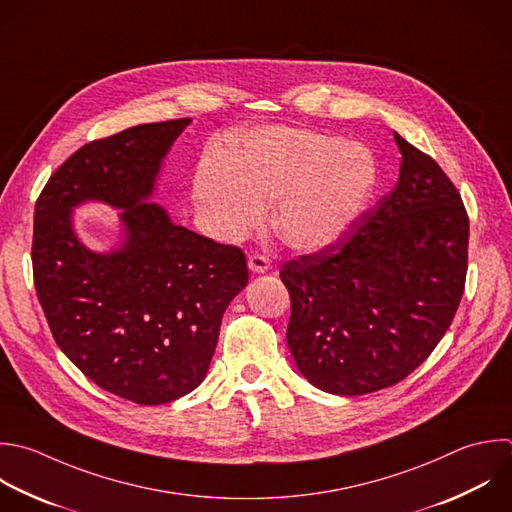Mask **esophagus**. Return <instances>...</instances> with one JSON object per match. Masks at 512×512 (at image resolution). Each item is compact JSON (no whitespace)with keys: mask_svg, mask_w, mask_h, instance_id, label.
<instances>
[{"mask_svg":"<svg viewBox=\"0 0 512 512\" xmlns=\"http://www.w3.org/2000/svg\"><path fill=\"white\" fill-rule=\"evenodd\" d=\"M248 266H250V270L256 272V274H264V272L270 270V258L264 256V254H260V252H254V254H250V258H248Z\"/></svg>","mask_w":512,"mask_h":512,"instance_id":"esophagus-1","label":"esophagus"}]
</instances>
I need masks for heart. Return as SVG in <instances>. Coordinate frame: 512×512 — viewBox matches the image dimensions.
I'll list each match as a JSON object with an SVG mask.
<instances>
[{"mask_svg": "<svg viewBox=\"0 0 512 512\" xmlns=\"http://www.w3.org/2000/svg\"><path fill=\"white\" fill-rule=\"evenodd\" d=\"M378 182L374 154L340 136L266 128L246 138L228 170L204 166L194 194L216 226L240 236L274 202L276 234L296 250H318L364 212Z\"/></svg>", "mask_w": 512, "mask_h": 512, "instance_id": "heart-1", "label": "heart"}]
</instances>
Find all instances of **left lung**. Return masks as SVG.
Wrapping results in <instances>:
<instances>
[{
	"label": "left lung",
	"mask_w": 512,
	"mask_h": 512,
	"mask_svg": "<svg viewBox=\"0 0 512 512\" xmlns=\"http://www.w3.org/2000/svg\"><path fill=\"white\" fill-rule=\"evenodd\" d=\"M400 178L332 244L282 264L298 370L324 392L398 384L436 348L460 304L468 214L444 170L394 134Z\"/></svg>",
	"instance_id": "obj_1"
}]
</instances>
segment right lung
<instances>
[{"label":"right lung","mask_w":512,"mask_h":512,"mask_svg":"<svg viewBox=\"0 0 512 512\" xmlns=\"http://www.w3.org/2000/svg\"><path fill=\"white\" fill-rule=\"evenodd\" d=\"M188 124H142L84 144L50 176L34 214V284L54 340L100 388L146 406L204 380L222 316L248 284L238 246L144 202ZM86 199L121 208L120 251L98 255L77 240L71 208Z\"/></svg>","instance_id":"obj_1"}]
</instances>
